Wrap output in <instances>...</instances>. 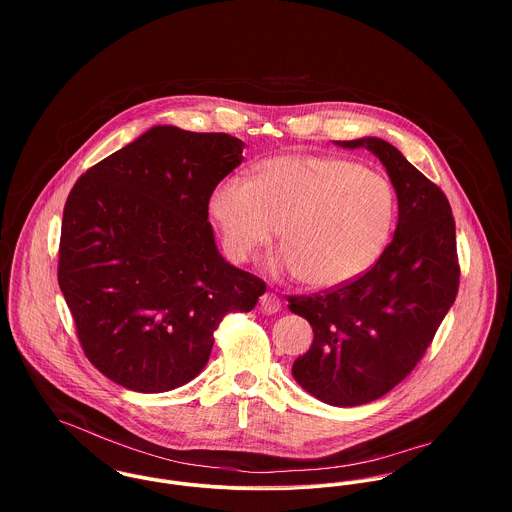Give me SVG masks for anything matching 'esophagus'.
I'll return each instance as SVG.
<instances>
[{
  "label": "esophagus",
  "instance_id": "obj_1",
  "mask_svg": "<svg viewBox=\"0 0 512 512\" xmlns=\"http://www.w3.org/2000/svg\"><path fill=\"white\" fill-rule=\"evenodd\" d=\"M280 309H282V301L276 293L266 292L260 297V311L262 313L272 315V313H278Z\"/></svg>",
  "mask_w": 512,
  "mask_h": 512
}]
</instances>
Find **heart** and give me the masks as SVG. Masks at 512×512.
<instances>
[{
	"mask_svg": "<svg viewBox=\"0 0 512 512\" xmlns=\"http://www.w3.org/2000/svg\"><path fill=\"white\" fill-rule=\"evenodd\" d=\"M207 213L228 260H248L280 223L284 246L268 258V272L335 288L380 258L392 230L394 193L386 177L351 159L280 155L258 163L252 179H220Z\"/></svg>",
	"mask_w": 512,
	"mask_h": 512,
	"instance_id": "1",
	"label": "heart"
}]
</instances>
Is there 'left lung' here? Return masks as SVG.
Instances as JSON below:
<instances>
[{"instance_id":"8db88e82","label":"left lung","mask_w":512,"mask_h":512,"mask_svg":"<svg viewBox=\"0 0 512 512\" xmlns=\"http://www.w3.org/2000/svg\"><path fill=\"white\" fill-rule=\"evenodd\" d=\"M335 144L376 155L398 199L392 242L365 276L288 299L315 335L293 363L295 382L329 406L353 408L390 392L424 357L455 301L459 266L455 222L438 185L386 140Z\"/></svg>"}]
</instances>
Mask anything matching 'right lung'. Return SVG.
Segmentation results:
<instances>
[{"label": "right lung", "mask_w": 512, "mask_h": 512, "mask_svg": "<svg viewBox=\"0 0 512 512\" xmlns=\"http://www.w3.org/2000/svg\"><path fill=\"white\" fill-rule=\"evenodd\" d=\"M242 149L228 134L153 126L76 181L59 286L88 361L112 382L144 394L187 384L222 317L266 292L222 258L207 213Z\"/></svg>", "instance_id": "obj_1"}]
</instances>
